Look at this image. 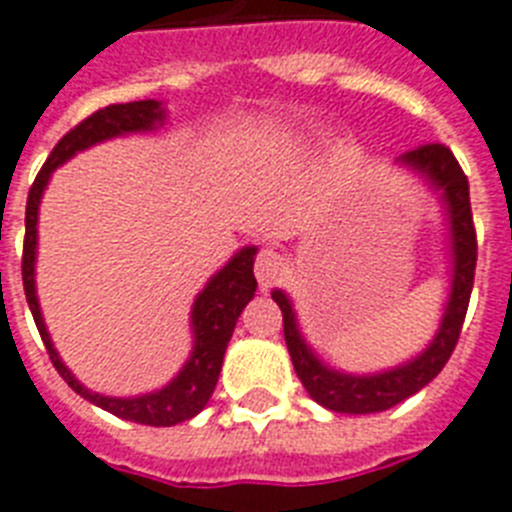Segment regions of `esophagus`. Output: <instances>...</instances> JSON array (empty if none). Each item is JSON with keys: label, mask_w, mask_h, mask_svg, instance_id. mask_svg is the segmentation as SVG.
I'll return each instance as SVG.
<instances>
[{"label": "esophagus", "mask_w": 512, "mask_h": 512, "mask_svg": "<svg viewBox=\"0 0 512 512\" xmlns=\"http://www.w3.org/2000/svg\"><path fill=\"white\" fill-rule=\"evenodd\" d=\"M283 273V255L276 249H260L255 257V276L260 281V289H270Z\"/></svg>", "instance_id": "obj_1"}]
</instances>
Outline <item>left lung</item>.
<instances>
[{
    "label": "left lung",
    "mask_w": 512,
    "mask_h": 512,
    "mask_svg": "<svg viewBox=\"0 0 512 512\" xmlns=\"http://www.w3.org/2000/svg\"><path fill=\"white\" fill-rule=\"evenodd\" d=\"M401 161L422 171L429 182L440 187L442 197L448 203L450 231H453V291H450V302L445 307L440 330H437L435 341L429 343V349L422 356H416L414 362L382 372V375H341V372H333L317 362L296 328L291 302L283 291H273V299L283 312V338L289 346L296 377L302 380L312 401L330 411H338V414H375V411L393 409L395 403L406 401L409 395L419 393L427 382L435 380L442 367L448 364L455 343L461 338L468 299L474 289L476 229L474 216H471L468 179L461 163L455 161L453 150L442 143L419 145V148L409 150Z\"/></svg>",
    "instance_id": "1"
}]
</instances>
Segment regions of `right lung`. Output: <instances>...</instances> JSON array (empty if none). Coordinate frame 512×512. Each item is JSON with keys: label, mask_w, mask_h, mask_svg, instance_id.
<instances>
[{"label": "right lung", "mask_w": 512, "mask_h": 512, "mask_svg": "<svg viewBox=\"0 0 512 512\" xmlns=\"http://www.w3.org/2000/svg\"><path fill=\"white\" fill-rule=\"evenodd\" d=\"M163 111L158 101H132V103H111L106 109L93 111L90 117L75 124L67 135L54 145L51 156L38 171L36 182L30 184L28 203H25V239H23V289L28 307L33 312L36 328L41 333L46 351H49L51 364L57 367L62 380L75 390L77 395H83L85 401L96 403L103 411L127 419V422L148 424V427H171V424L187 422L195 414L205 409V403L210 401L213 388H216L218 375H221L223 354L231 341L234 325L242 315V309L255 296L257 281L252 273L255 265V247L242 249L239 255L231 260L218 276L210 278V283L203 289V294L197 296L195 307H192V328H195V351H192L190 362L184 364L182 372L156 393L140 395V398H109V395L90 393L83 388L75 377L70 375V369L64 367L59 354L51 346V338L46 333L44 317L38 309L36 299V281H33V263H36V223H38V203L44 195V187L49 182L51 171L57 169L59 163H64L70 156H75L77 150L90 148L93 143L109 140L114 135H124V132H140L150 130L153 124L161 122Z\"/></svg>", "instance_id": "right-lung-1"}]
</instances>
